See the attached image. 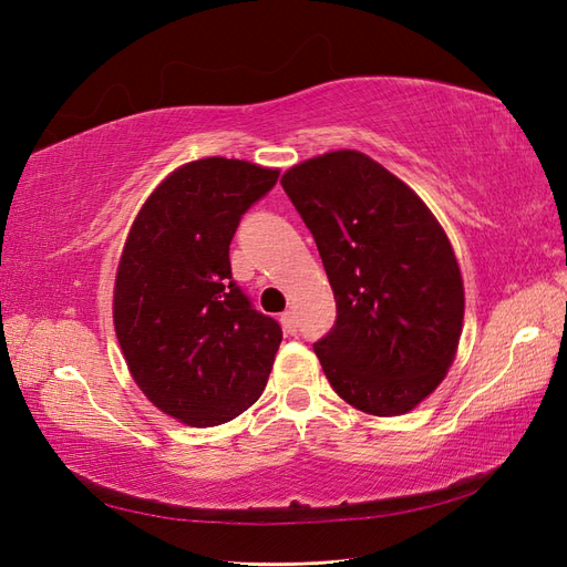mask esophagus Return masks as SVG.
I'll return each mask as SVG.
<instances>
[{
    "label": "esophagus",
    "instance_id": "1",
    "mask_svg": "<svg viewBox=\"0 0 567 567\" xmlns=\"http://www.w3.org/2000/svg\"><path fill=\"white\" fill-rule=\"evenodd\" d=\"M281 326H284V331L290 333V336H293V333L298 331V321H296L293 312H284V315H281Z\"/></svg>",
    "mask_w": 567,
    "mask_h": 567
}]
</instances>
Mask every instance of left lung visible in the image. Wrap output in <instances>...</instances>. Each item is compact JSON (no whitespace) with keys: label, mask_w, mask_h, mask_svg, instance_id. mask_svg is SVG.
Listing matches in <instances>:
<instances>
[{"label":"left lung","mask_w":567,"mask_h":567,"mask_svg":"<svg viewBox=\"0 0 567 567\" xmlns=\"http://www.w3.org/2000/svg\"><path fill=\"white\" fill-rule=\"evenodd\" d=\"M319 248L336 323L315 352L348 404L400 416L450 371L463 281L447 234L411 188L359 151H331L281 177Z\"/></svg>","instance_id":"1"}]
</instances>
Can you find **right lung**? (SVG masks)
<instances>
[{
	"mask_svg": "<svg viewBox=\"0 0 567 567\" xmlns=\"http://www.w3.org/2000/svg\"><path fill=\"white\" fill-rule=\"evenodd\" d=\"M279 169L248 161L186 163L148 196L117 265L113 321L132 379L165 414L227 423L260 398L281 326L231 279L238 221Z\"/></svg>",
	"mask_w": 567,
	"mask_h": 567,
	"instance_id": "add662e5",
	"label": "right lung"
}]
</instances>
